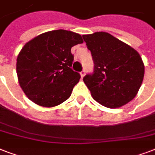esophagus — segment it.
<instances>
[{
  "mask_svg": "<svg viewBox=\"0 0 155 155\" xmlns=\"http://www.w3.org/2000/svg\"><path fill=\"white\" fill-rule=\"evenodd\" d=\"M84 75H85V70H83L82 71H81V72H80V75H81V77H84Z\"/></svg>",
  "mask_w": 155,
  "mask_h": 155,
  "instance_id": "1",
  "label": "esophagus"
}]
</instances>
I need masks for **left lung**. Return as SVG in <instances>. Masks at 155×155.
<instances>
[{"instance_id": "1", "label": "left lung", "mask_w": 155, "mask_h": 155, "mask_svg": "<svg viewBox=\"0 0 155 155\" xmlns=\"http://www.w3.org/2000/svg\"><path fill=\"white\" fill-rule=\"evenodd\" d=\"M83 38L94 63L93 72L84 77L93 99L111 108L132 101L144 77L139 54L108 33L83 35Z\"/></svg>"}]
</instances>
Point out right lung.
Listing matches in <instances>:
<instances>
[{"label":"right lung","instance_id":"1","mask_svg":"<svg viewBox=\"0 0 155 155\" xmlns=\"http://www.w3.org/2000/svg\"><path fill=\"white\" fill-rule=\"evenodd\" d=\"M84 42L79 34L64 30L38 35L24 46L17 58V74L28 98L43 107H54L70 97L80 73L71 69V49Z\"/></svg>","mask_w":155,"mask_h":155}]
</instances>
